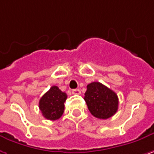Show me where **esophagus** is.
<instances>
[{"instance_id": "esophagus-1", "label": "esophagus", "mask_w": 154, "mask_h": 154, "mask_svg": "<svg viewBox=\"0 0 154 154\" xmlns=\"http://www.w3.org/2000/svg\"><path fill=\"white\" fill-rule=\"evenodd\" d=\"M72 93L75 95H79L81 93V91L79 89H74V90H72Z\"/></svg>"}]
</instances>
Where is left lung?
Here are the masks:
<instances>
[{"instance_id":"1","label":"left lung","mask_w":154,"mask_h":154,"mask_svg":"<svg viewBox=\"0 0 154 154\" xmlns=\"http://www.w3.org/2000/svg\"><path fill=\"white\" fill-rule=\"evenodd\" d=\"M85 100L91 113L100 119H107L118 111V95L99 82H93L87 85Z\"/></svg>"}]
</instances>
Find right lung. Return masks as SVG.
Returning a JSON list of instances; mask_svg holds the SVG:
<instances>
[{"mask_svg": "<svg viewBox=\"0 0 154 154\" xmlns=\"http://www.w3.org/2000/svg\"><path fill=\"white\" fill-rule=\"evenodd\" d=\"M67 94L57 86H52L39 101V109L42 116L50 120H57L64 112V102Z\"/></svg>", "mask_w": 154, "mask_h": 154, "instance_id": "1", "label": "right lung"}]
</instances>
